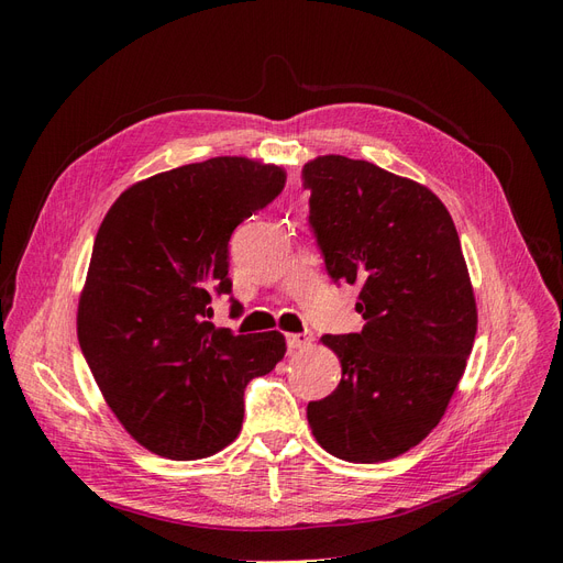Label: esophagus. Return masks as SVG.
<instances>
[{
	"instance_id": "34e87169",
	"label": "esophagus",
	"mask_w": 563,
	"mask_h": 563,
	"mask_svg": "<svg viewBox=\"0 0 563 563\" xmlns=\"http://www.w3.org/2000/svg\"><path fill=\"white\" fill-rule=\"evenodd\" d=\"M286 343H288V350H305V347H310V343H312V335L305 331V333H291L286 338Z\"/></svg>"
}]
</instances>
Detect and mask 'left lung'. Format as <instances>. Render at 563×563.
Listing matches in <instances>:
<instances>
[{"mask_svg":"<svg viewBox=\"0 0 563 563\" xmlns=\"http://www.w3.org/2000/svg\"><path fill=\"white\" fill-rule=\"evenodd\" d=\"M310 225L333 282L360 286L362 333L321 335L343 378L308 404L323 451L383 463L418 446L446 413L476 335V300L441 199L385 168L323 155L305 164Z\"/></svg>","mask_w":563,"mask_h":563,"instance_id":"obj_1","label":"left lung"}]
</instances>
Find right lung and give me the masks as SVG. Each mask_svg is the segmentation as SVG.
Returning <instances> with one entry per match:
<instances>
[{"instance_id":"1","label":"right lung","mask_w":563,"mask_h":563,"mask_svg":"<svg viewBox=\"0 0 563 563\" xmlns=\"http://www.w3.org/2000/svg\"><path fill=\"white\" fill-rule=\"evenodd\" d=\"M284 183L261 159L185 164L126 187L98 228L79 347L110 411L152 453L223 451L242 430L246 385L284 360L279 331L234 335L207 321L211 298L232 291L234 228Z\"/></svg>"}]
</instances>
